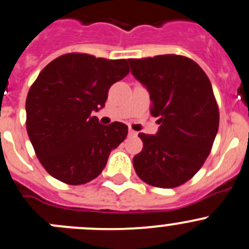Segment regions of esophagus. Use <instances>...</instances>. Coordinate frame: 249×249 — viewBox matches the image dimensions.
Listing matches in <instances>:
<instances>
[{
  "instance_id": "34e87169",
  "label": "esophagus",
  "mask_w": 249,
  "mask_h": 249,
  "mask_svg": "<svg viewBox=\"0 0 249 249\" xmlns=\"http://www.w3.org/2000/svg\"><path fill=\"white\" fill-rule=\"evenodd\" d=\"M137 132L136 131H133V129H129V136H133V137H136L137 136Z\"/></svg>"
}]
</instances>
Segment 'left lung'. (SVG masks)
Returning <instances> with one entry per match:
<instances>
[{"label": "left lung", "mask_w": 249, "mask_h": 249, "mask_svg": "<svg viewBox=\"0 0 249 249\" xmlns=\"http://www.w3.org/2000/svg\"><path fill=\"white\" fill-rule=\"evenodd\" d=\"M131 73L150 95L159 117L155 134L139 133L143 149L133 158L139 178L175 188L199 171L219 129V108L209 78L184 56L131 58Z\"/></svg>", "instance_id": "1"}]
</instances>
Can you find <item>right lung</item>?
<instances>
[{"label":"right lung","instance_id":"obj_1","mask_svg":"<svg viewBox=\"0 0 249 249\" xmlns=\"http://www.w3.org/2000/svg\"><path fill=\"white\" fill-rule=\"evenodd\" d=\"M129 72L126 60L67 53L50 62L27 96V132L44 169L61 182L96 178L128 133L124 123L104 126L93 116L108 89Z\"/></svg>","mask_w":249,"mask_h":249}]
</instances>
